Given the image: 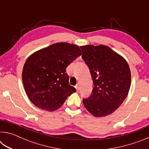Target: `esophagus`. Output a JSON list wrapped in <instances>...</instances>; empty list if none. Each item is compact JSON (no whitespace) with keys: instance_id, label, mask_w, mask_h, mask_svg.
Listing matches in <instances>:
<instances>
[{"instance_id":"obj_1","label":"esophagus","mask_w":149,"mask_h":149,"mask_svg":"<svg viewBox=\"0 0 149 149\" xmlns=\"http://www.w3.org/2000/svg\"><path fill=\"white\" fill-rule=\"evenodd\" d=\"M75 89H76V90H77V91H79V85H76L75 86Z\"/></svg>"}]
</instances>
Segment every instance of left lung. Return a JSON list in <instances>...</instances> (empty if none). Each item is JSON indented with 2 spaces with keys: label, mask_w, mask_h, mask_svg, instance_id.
<instances>
[{
  "label": "left lung",
  "mask_w": 149,
  "mask_h": 149,
  "mask_svg": "<svg viewBox=\"0 0 149 149\" xmlns=\"http://www.w3.org/2000/svg\"><path fill=\"white\" fill-rule=\"evenodd\" d=\"M82 59L89 67L93 88L83 99L86 109L96 117L114 112L127 97L131 85L129 65L116 52L105 45L80 47Z\"/></svg>",
  "instance_id": "1"
}]
</instances>
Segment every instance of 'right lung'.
<instances>
[{
    "label": "right lung",
    "instance_id": "right-lung-1",
    "mask_svg": "<svg viewBox=\"0 0 149 149\" xmlns=\"http://www.w3.org/2000/svg\"><path fill=\"white\" fill-rule=\"evenodd\" d=\"M81 55L77 45L58 42L31 55L25 63L22 81L33 104L51 112L76 91L70 85L66 68Z\"/></svg>",
    "mask_w": 149,
    "mask_h": 149
}]
</instances>
